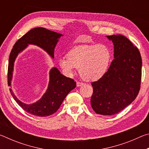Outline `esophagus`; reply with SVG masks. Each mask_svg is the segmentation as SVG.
Returning <instances> with one entry per match:
<instances>
[{"label": "esophagus", "mask_w": 149, "mask_h": 149, "mask_svg": "<svg viewBox=\"0 0 149 149\" xmlns=\"http://www.w3.org/2000/svg\"><path fill=\"white\" fill-rule=\"evenodd\" d=\"M84 85V83L83 82H79V81H77V87H80L81 85Z\"/></svg>", "instance_id": "1"}]
</instances>
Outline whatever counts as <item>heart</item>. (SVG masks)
I'll return each instance as SVG.
<instances>
[{
  "label": "heart",
  "mask_w": 149,
  "mask_h": 149,
  "mask_svg": "<svg viewBox=\"0 0 149 149\" xmlns=\"http://www.w3.org/2000/svg\"><path fill=\"white\" fill-rule=\"evenodd\" d=\"M111 57L110 50L105 45H81L70 50L67 57L60 58L58 64L67 74H72L75 68L79 69L84 79L94 81L105 74Z\"/></svg>",
  "instance_id": "obj_1"
}]
</instances>
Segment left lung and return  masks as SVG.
Wrapping results in <instances>:
<instances>
[{
  "instance_id": "8db88e82",
  "label": "left lung",
  "mask_w": 149,
  "mask_h": 149,
  "mask_svg": "<svg viewBox=\"0 0 149 149\" xmlns=\"http://www.w3.org/2000/svg\"><path fill=\"white\" fill-rule=\"evenodd\" d=\"M114 43V59L108 71L93 82L91 99L98 114H117L135 99L141 87L142 59L137 47L122 35H108Z\"/></svg>"
}]
</instances>
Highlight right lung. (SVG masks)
<instances>
[{"mask_svg":"<svg viewBox=\"0 0 149 149\" xmlns=\"http://www.w3.org/2000/svg\"><path fill=\"white\" fill-rule=\"evenodd\" d=\"M61 34L50 31L43 27H36L26 33L14 44L10 54L8 67V85H11L14 62L17 55L28 44H33L42 48L54 58V48ZM76 87V83L72 78L60 74L54 68L50 72V81L46 93L39 101L32 104H24L14 95L10 88V91L16 102L29 114L39 117L49 116L58 110L66 95Z\"/></svg>","mask_w":149,"mask_h":149,"instance_id":"1","label":"right lung"}]
</instances>
